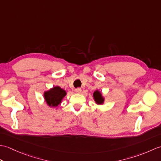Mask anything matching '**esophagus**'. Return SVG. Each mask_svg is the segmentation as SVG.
<instances>
[{
  "instance_id": "esophagus-1",
  "label": "esophagus",
  "mask_w": 161,
  "mask_h": 161,
  "mask_svg": "<svg viewBox=\"0 0 161 161\" xmlns=\"http://www.w3.org/2000/svg\"><path fill=\"white\" fill-rule=\"evenodd\" d=\"M75 92L77 93H80L81 92V88H77L76 89H75Z\"/></svg>"
}]
</instances>
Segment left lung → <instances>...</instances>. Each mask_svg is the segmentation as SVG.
<instances>
[{
  "mask_svg": "<svg viewBox=\"0 0 161 161\" xmlns=\"http://www.w3.org/2000/svg\"><path fill=\"white\" fill-rule=\"evenodd\" d=\"M93 99L97 104H102L104 103V98L102 97V93L98 90L95 91L93 93Z\"/></svg>",
  "mask_w": 161,
  "mask_h": 161,
  "instance_id": "obj_1",
  "label": "left lung"
}]
</instances>
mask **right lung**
Returning <instances> with one entry per match:
<instances>
[{"label":"right lung","instance_id":"obj_1","mask_svg":"<svg viewBox=\"0 0 161 161\" xmlns=\"http://www.w3.org/2000/svg\"><path fill=\"white\" fill-rule=\"evenodd\" d=\"M66 92L59 86H54L44 93V98L49 107H56L61 103L63 98L66 96Z\"/></svg>","mask_w":161,"mask_h":161}]
</instances>
